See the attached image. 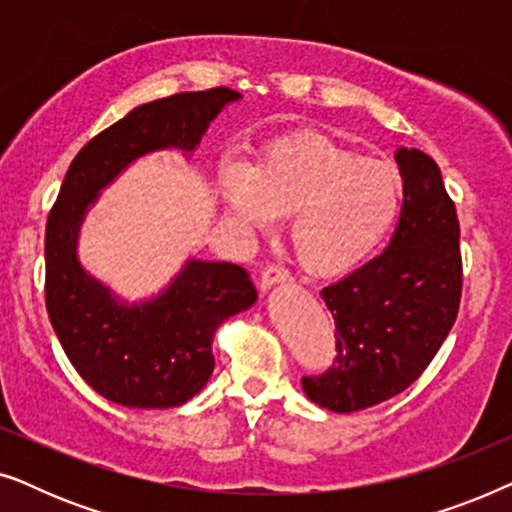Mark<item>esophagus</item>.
<instances>
[{
	"label": "esophagus",
	"instance_id": "obj_1",
	"mask_svg": "<svg viewBox=\"0 0 512 512\" xmlns=\"http://www.w3.org/2000/svg\"><path fill=\"white\" fill-rule=\"evenodd\" d=\"M284 282H289V272L279 268V265H268V268L261 272V282L258 284H261V291H268L275 284H284Z\"/></svg>",
	"mask_w": 512,
	"mask_h": 512
}]
</instances>
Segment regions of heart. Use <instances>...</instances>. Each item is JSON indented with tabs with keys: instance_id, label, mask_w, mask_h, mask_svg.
I'll use <instances>...</instances> for the list:
<instances>
[{
	"instance_id": "obj_1",
	"label": "heart",
	"mask_w": 512,
	"mask_h": 512,
	"mask_svg": "<svg viewBox=\"0 0 512 512\" xmlns=\"http://www.w3.org/2000/svg\"><path fill=\"white\" fill-rule=\"evenodd\" d=\"M228 214L249 233L291 216L289 244L307 275L331 279L361 268L396 226L403 184L391 165L321 135L284 137L254 165L219 174Z\"/></svg>"
}]
</instances>
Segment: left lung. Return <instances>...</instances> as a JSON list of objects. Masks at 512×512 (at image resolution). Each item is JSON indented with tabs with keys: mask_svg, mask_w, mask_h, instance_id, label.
<instances>
[{
	"mask_svg": "<svg viewBox=\"0 0 512 512\" xmlns=\"http://www.w3.org/2000/svg\"><path fill=\"white\" fill-rule=\"evenodd\" d=\"M401 219L389 247L321 289L335 319L333 366L303 377L312 403L356 412L389 401L429 366L461 300L459 221L431 156L396 149Z\"/></svg>",
	"mask_w": 512,
	"mask_h": 512,
	"instance_id": "obj_1",
	"label": "left lung"
}]
</instances>
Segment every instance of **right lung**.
Wrapping results in <instances>:
<instances>
[{"label": "right lung", "instance_id": "1", "mask_svg": "<svg viewBox=\"0 0 512 512\" xmlns=\"http://www.w3.org/2000/svg\"><path fill=\"white\" fill-rule=\"evenodd\" d=\"M240 97L212 88L139 104L76 153L48 214V319L76 373L111 403L167 410L191 401L212 377L219 326L249 310L258 293L242 265L188 258L158 296L128 303L81 265V223L102 188L137 158L156 151L191 158L209 123Z\"/></svg>", "mask_w": 512, "mask_h": 512}]
</instances>
